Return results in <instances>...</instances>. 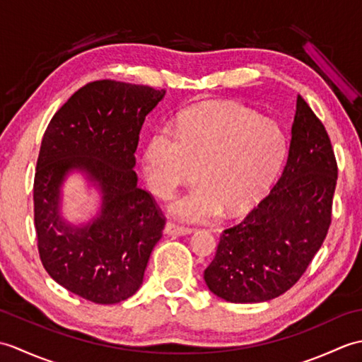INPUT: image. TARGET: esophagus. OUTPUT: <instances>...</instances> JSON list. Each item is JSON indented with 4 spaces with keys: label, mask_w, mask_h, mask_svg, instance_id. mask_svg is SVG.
<instances>
[{
    "label": "esophagus",
    "mask_w": 362,
    "mask_h": 362,
    "mask_svg": "<svg viewBox=\"0 0 362 362\" xmlns=\"http://www.w3.org/2000/svg\"><path fill=\"white\" fill-rule=\"evenodd\" d=\"M193 232V228L189 227H183V226H177L174 222L169 221L168 224L165 226V233L168 235H189Z\"/></svg>",
    "instance_id": "1"
}]
</instances>
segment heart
<instances>
[{
  "label": "heart",
  "instance_id": "obj_1",
  "mask_svg": "<svg viewBox=\"0 0 362 362\" xmlns=\"http://www.w3.org/2000/svg\"><path fill=\"white\" fill-rule=\"evenodd\" d=\"M286 151V136L274 121L247 107L213 103L188 112L180 127L163 124L153 134L144 153V174L151 188L168 199L202 168L204 185L173 210L183 219L206 221L222 209L227 214L253 209L271 188Z\"/></svg>",
  "mask_w": 362,
  "mask_h": 362
}]
</instances>
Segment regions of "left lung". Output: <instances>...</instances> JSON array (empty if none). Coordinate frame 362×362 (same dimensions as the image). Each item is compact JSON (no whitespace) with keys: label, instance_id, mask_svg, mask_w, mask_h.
<instances>
[{"label":"left lung","instance_id":"left-lung-1","mask_svg":"<svg viewBox=\"0 0 362 362\" xmlns=\"http://www.w3.org/2000/svg\"><path fill=\"white\" fill-rule=\"evenodd\" d=\"M286 165L269 194L221 235L206 286L230 303L284 294L305 274L332 224L337 163L322 121L302 96Z\"/></svg>","mask_w":362,"mask_h":362}]
</instances>
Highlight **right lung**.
Segmentation results:
<instances>
[{"label": "right lung", "instance_id": "obj_1", "mask_svg": "<svg viewBox=\"0 0 362 362\" xmlns=\"http://www.w3.org/2000/svg\"><path fill=\"white\" fill-rule=\"evenodd\" d=\"M165 90L110 79L88 82L45 130L34 177V226L46 272L73 294L112 305L141 286L166 219L136 187L135 151L143 122ZM73 168L103 191L100 216L74 229L58 216L59 187Z\"/></svg>", "mask_w": 362, "mask_h": 362}]
</instances>
